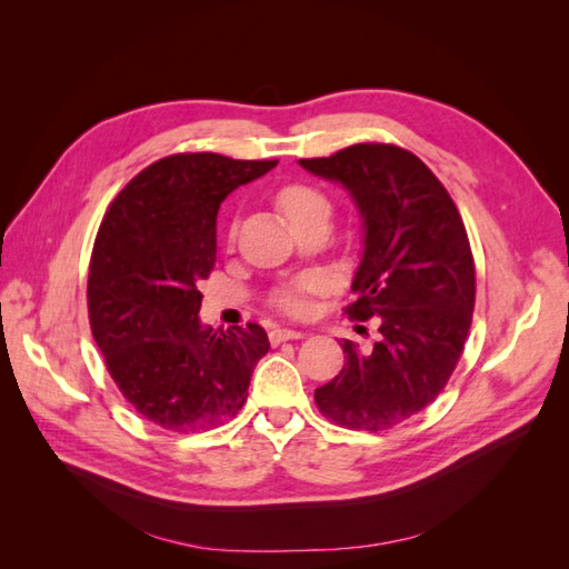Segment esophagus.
<instances>
[{"label": "esophagus", "mask_w": 569, "mask_h": 569, "mask_svg": "<svg viewBox=\"0 0 569 569\" xmlns=\"http://www.w3.org/2000/svg\"><path fill=\"white\" fill-rule=\"evenodd\" d=\"M303 332L301 330H291V327H272L270 330V341L280 343V341H289V339H301Z\"/></svg>", "instance_id": "1"}]
</instances>
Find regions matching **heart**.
<instances>
[{
  "label": "heart",
  "instance_id": "1",
  "mask_svg": "<svg viewBox=\"0 0 569 569\" xmlns=\"http://www.w3.org/2000/svg\"><path fill=\"white\" fill-rule=\"evenodd\" d=\"M274 203H278V209L295 228L301 226V222L308 218L327 216V211H330V201H327V197L308 184L280 187L278 194H274ZM320 289H322V280L316 278V274H308V278H301L299 282L287 284L274 291L272 303L289 316H306L308 297L318 295Z\"/></svg>",
  "mask_w": 569,
  "mask_h": 569
}]
</instances>
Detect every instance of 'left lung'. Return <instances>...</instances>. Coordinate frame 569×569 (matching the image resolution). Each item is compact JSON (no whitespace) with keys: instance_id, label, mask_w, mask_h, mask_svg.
I'll use <instances>...</instances> for the list:
<instances>
[{"instance_id":"obj_1","label":"left lung","mask_w":569,"mask_h":569,"mask_svg":"<svg viewBox=\"0 0 569 569\" xmlns=\"http://www.w3.org/2000/svg\"><path fill=\"white\" fill-rule=\"evenodd\" d=\"M299 163L351 194L363 258L347 316L380 325L368 351L343 339L347 363L316 403L337 425L380 432L432 403L456 370L475 311L468 232L446 187L401 147L353 144Z\"/></svg>"}]
</instances>
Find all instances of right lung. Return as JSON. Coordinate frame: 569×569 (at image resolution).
<instances>
[{
  "label": "right lung",
  "instance_id": "right-lung-1",
  "mask_svg": "<svg viewBox=\"0 0 569 569\" xmlns=\"http://www.w3.org/2000/svg\"><path fill=\"white\" fill-rule=\"evenodd\" d=\"M278 161L173 153L147 166L101 220L88 278L92 337L128 403L170 432L234 418L270 341L261 325L199 322V280L216 266V218L239 184Z\"/></svg>",
  "mask_w": 569,
  "mask_h": 569
}]
</instances>
